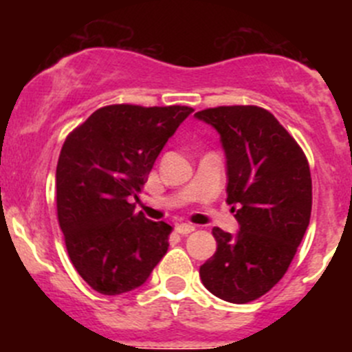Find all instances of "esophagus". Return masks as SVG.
<instances>
[{
    "label": "esophagus",
    "mask_w": 352,
    "mask_h": 352,
    "mask_svg": "<svg viewBox=\"0 0 352 352\" xmlns=\"http://www.w3.org/2000/svg\"><path fill=\"white\" fill-rule=\"evenodd\" d=\"M175 229H176V232H179L181 236H188V234H190V232L195 231V226L183 222V224H177Z\"/></svg>",
    "instance_id": "1"
}]
</instances>
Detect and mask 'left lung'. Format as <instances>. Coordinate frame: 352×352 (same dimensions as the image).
<instances>
[{"instance_id": "8db88e82", "label": "left lung", "mask_w": 352, "mask_h": 352, "mask_svg": "<svg viewBox=\"0 0 352 352\" xmlns=\"http://www.w3.org/2000/svg\"><path fill=\"white\" fill-rule=\"evenodd\" d=\"M195 118L221 137L228 204L236 234L214 228L217 252L200 267L204 286L224 301L250 302L284 277L311 215V176L305 154L272 113L221 106Z\"/></svg>"}]
</instances>
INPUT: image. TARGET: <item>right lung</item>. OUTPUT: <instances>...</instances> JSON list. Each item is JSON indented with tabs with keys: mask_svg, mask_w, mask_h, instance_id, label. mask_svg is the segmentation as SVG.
<instances>
[{
	"mask_svg": "<svg viewBox=\"0 0 352 352\" xmlns=\"http://www.w3.org/2000/svg\"><path fill=\"white\" fill-rule=\"evenodd\" d=\"M193 109L116 104L68 135L56 168L58 221L69 260L94 291L118 296L147 283L171 226L135 210L164 145Z\"/></svg>",
	"mask_w": 352,
	"mask_h": 352,
	"instance_id": "add662e5",
	"label": "right lung"
}]
</instances>
